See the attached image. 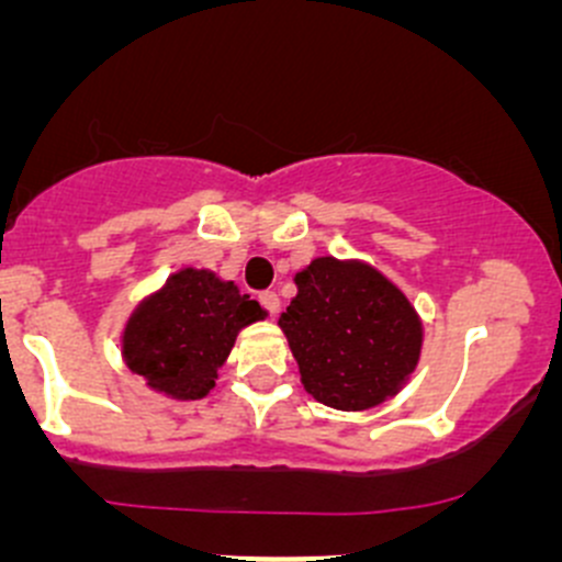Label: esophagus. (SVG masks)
I'll list each match as a JSON object with an SVG mask.
<instances>
[{
    "label": "esophagus",
    "instance_id": "1",
    "mask_svg": "<svg viewBox=\"0 0 562 562\" xmlns=\"http://www.w3.org/2000/svg\"><path fill=\"white\" fill-rule=\"evenodd\" d=\"M260 304H263V307L269 310L271 315L280 313V296H277L274 291H263V293H260Z\"/></svg>",
    "mask_w": 562,
    "mask_h": 562
}]
</instances>
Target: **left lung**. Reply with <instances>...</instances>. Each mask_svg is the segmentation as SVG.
Instances as JSON below:
<instances>
[{
    "label": "left lung",
    "instance_id": "obj_1",
    "mask_svg": "<svg viewBox=\"0 0 562 562\" xmlns=\"http://www.w3.org/2000/svg\"><path fill=\"white\" fill-rule=\"evenodd\" d=\"M280 315L302 383L337 411H367L405 386L422 356V321L405 293L361 260L315 258Z\"/></svg>",
    "mask_w": 562,
    "mask_h": 562
}]
</instances>
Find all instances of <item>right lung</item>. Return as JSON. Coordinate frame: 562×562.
I'll use <instances>...</instances> for the list:
<instances>
[{"label":"right lung","mask_w":562,"mask_h":562,"mask_svg":"<svg viewBox=\"0 0 562 562\" xmlns=\"http://www.w3.org/2000/svg\"><path fill=\"white\" fill-rule=\"evenodd\" d=\"M263 317L266 310L234 282L187 266L133 310L122 334L124 364L160 394L201 400L214 389L236 334Z\"/></svg>","instance_id":"1"}]
</instances>
